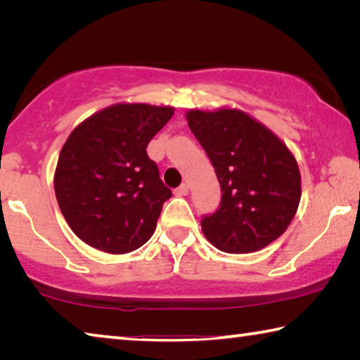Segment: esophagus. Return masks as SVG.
I'll return each instance as SVG.
<instances>
[{"instance_id":"1","label":"esophagus","mask_w":360,"mask_h":360,"mask_svg":"<svg viewBox=\"0 0 360 360\" xmlns=\"http://www.w3.org/2000/svg\"><path fill=\"white\" fill-rule=\"evenodd\" d=\"M187 193H188V184H187V182H184V184H181V186L174 191L176 197H184V195H187Z\"/></svg>"}]
</instances>
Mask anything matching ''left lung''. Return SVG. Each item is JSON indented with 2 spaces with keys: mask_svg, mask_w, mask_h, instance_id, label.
Listing matches in <instances>:
<instances>
[{
  "mask_svg": "<svg viewBox=\"0 0 360 360\" xmlns=\"http://www.w3.org/2000/svg\"><path fill=\"white\" fill-rule=\"evenodd\" d=\"M186 119L222 191L219 210L202 219L206 240L224 252L248 254L279 238L302 197L300 172L288 146L240 109H191Z\"/></svg>",
  "mask_w": 360,
  "mask_h": 360,
  "instance_id": "obj_1",
  "label": "left lung"
}]
</instances>
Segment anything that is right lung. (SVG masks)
<instances>
[{
  "instance_id": "1",
  "label": "right lung",
  "mask_w": 360,
  "mask_h": 360,
  "mask_svg": "<svg viewBox=\"0 0 360 360\" xmlns=\"http://www.w3.org/2000/svg\"><path fill=\"white\" fill-rule=\"evenodd\" d=\"M174 108L119 103L81 122L60 152L53 188L63 217L103 252L141 248L172 197L146 148Z\"/></svg>"
}]
</instances>
